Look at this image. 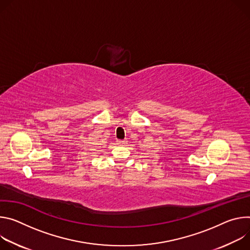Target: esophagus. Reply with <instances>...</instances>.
<instances>
[{"label":"esophagus","mask_w":250,"mask_h":250,"mask_svg":"<svg viewBox=\"0 0 250 250\" xmlns=\"http://www.w3.org/2000/svg\"><path fill=\"white\" fill-rule=\"evenodd\" d=\"M117 144L119 146H125L127 144V140H118L117 141Z\"/></svg>","instance_id":"obj_1"}]
</instances>
